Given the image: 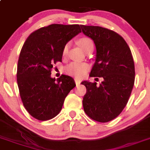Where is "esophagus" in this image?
<instances>
[{
  "mask_svg": "<svg viewBox=\"0 0 150 150\" xmlns=\"http://www.w3.org/2000/svg\"><path fill=\"white\" fill-rule=\"evenodd\" d=\"M75 84H76V85H79V84L81 82V80H80V79H75Z\"/></svg>",
  "mask_w": 150,
  "mask_h": 150,
  "instance_id": "1",
  "label": "esophagus"
}]
</instances>
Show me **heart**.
I'll return each instance as SVG.
<instances>
[{"mask_svg": "<svg viewBox=\"0 0 150 150\" xmlns=\"http://www.w3.org/2000/svg\"><path fill=\"white\" fill-rule=\"evenodd\" d=\"M92 43V41L89 38H86V37L79 39L78 40V44L85 51L87 49V47L90 44ZM68 50H69V44L67 43L65 44L63 49H62V56H65L67 55ZM88 64L84 63V62H71L69 65H67L65 67V70L66 73H68L69 75H73V76H75V77L78 78V79H81V78H82L85 75V73L88 71Z\"/></svg>", "mask_w": 150, "mask_h": 150, "instance_id": "heart-1", "label": "heart"}]
</instances>
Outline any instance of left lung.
<instances>
[{
  "label": "left lung",
  "instance_id": "left-lung-1",
  "mask_svg": "<svg viewBox=\"0 0 150 150\" xmlns=\"http://www.w3.org/2000/svg\"><path fill=\"white\" fill-rule=\"evenodd\" d=\"M81 27L96 46V59L90 76L104 79L99 85L81 82L87 90L83 108L92 120L106 123L121 113L131 94L135 80L133 56L124 38L113 30L98 26Z\"/></svg>",
  "mask_w": 150,
  "mask_h": 150
}]
</instances>
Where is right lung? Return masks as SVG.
Segmentation results:
<instances>
[{
	"label": "right lung",
	"mask_w": 150,
	"mask_h": 150,
	"mask_svg": "<svg viewBox=\"0 0 150 150\" xmlns=\"http://www.w3.org/2000/svg\"><path fill=\"white\" fill-rule=\"evenodd\" d=\"M81 32L79 24H51L33 32L23 46L17 64V85L23 106L37 120L55 117L75 88L70 76L62 75L56 81L51 78V69L62 62L64 46Z\"/></svg>",
	"instance_id": "obj_1"
}]
</instances>
